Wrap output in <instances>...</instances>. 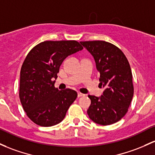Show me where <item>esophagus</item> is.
Instances as JSON below:
<instances>
[{"mask_svg": "<svg viewBox=\"0 0 155 155\" xmlns=\"http://www.w3.org/2000/svg\"><path fill=\"white\" fill-rule=\"evenodd\" d=\"M83 96H85V95L83 94V93H78V97H79V98H80V97H83Z\"/></svg>", "mask_w": 155, "mask_h": 155, "instance_id": "34e87169", "label": "esophagus"}]
</instances>
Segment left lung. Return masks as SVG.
<instances>
[{
  "mask_svg": "<svg viewBox=\"0 0 155 155\" xmlns=\"http://www.w3.org/2000/svg\"><path fill=\"white\" fill-rule=\"evenodd\" d=\"M94 57L100 74L99 84L105 88L101 97L89 95V118L100 125H110L123 118L128 111L134 94L132 74L122 51L102 40L80 42Z\"/></svg>",
  "mask_w": 155,
  "mask_h": 155,
  "instance_id": "8db88e82",
  "label": "left lung"
}]
</instances>
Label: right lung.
Listing matches in <instances>:
<instances>
[{
    "mask_svg": "<svg viewBox=\"0 0 155 155\" xmlns=\"http://www.w3.org/2000/svg\"><path fill=\"white\" fill-rule=\"evenodd\" d=\"M83 49L76 40L44 41L27 54L20 70L19 97L27 116L36 124L60 123L77 98L74 90L54 87L59 67L71 54Z\"/></svg>",
    "mask_w": 155,
    "mask_h": 155,
    "instance_id": "add662e5",
    "label": "right lung"
}]
</instances>
